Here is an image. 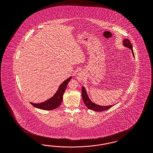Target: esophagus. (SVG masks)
Here are the masks:
<instances>
[{
  "label": "esophagus",
  "mask_w": 153,
  "mask_h": 153,
  "mask_svg": "<svg viewBox=\"0 0 153 153\" xmlns=\"http://www.w3.org/2000/svg\"><path fill=\"white\" fill-rule=\"evenodd\" d=\"M84 77V74H83L82 72H79V74L77 75V79L78 80V81L81 82L82 81L83 79V77Z\"/></svg>",
  "instance_id": "1"
}]
</instances>
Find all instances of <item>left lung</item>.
Wrapping results in <instances>:
<instances>
[{
    "mask_svg": "<svg viewBox=\"0 0 153 153\" xmlns=\"http://www.w3.org/2000/svg\"><path fill=\"white\" fill-rule=\"evenodd\" d=\"M123 45L125 47H127L131 50L133 56L135 57L134 52H133V49H132V45L128 39H124L123 40ZM82 97L83 102L85 104V105L86 106V107L88 109H90L91 110H93L95 111H103L107 110L108 109L110 108L114 105H109V106H100V105L94 103L90 99L88 96L87 95V92L86 91V89L83 86L82 88Z\"/></svg>",
    "mask_w": 153,
    "mask_h": 153,
    "instance_id": "1",
    "label": "left lung"
}]
</instances>
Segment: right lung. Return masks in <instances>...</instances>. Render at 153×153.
<instances>
[{
  "label": "right lung",
  "instance_id": "obj_1",
  "mask_svg": "<svg viewBox=\"0 0 153 153\" xmlns=\"http://www.w3.org/2000/svg\"><path fill=\"white\" fill-rule=\"evenodd\" d=\"M72 77L67 79L59 85L57 91L55 94L49 99L41 103H35L30 102L34 107L38 108L45 110H52L58 108L62 103L63 100V95L66 90L67 85L71 80Z\"/></svg>",
  "mask_w": 153,
  "mask_h": 153
}]
</instances>
